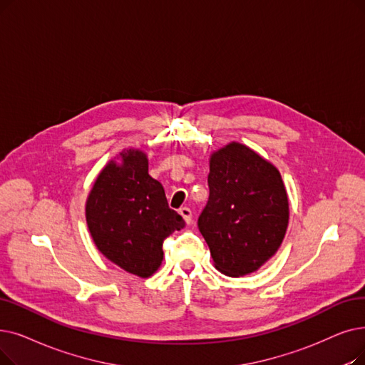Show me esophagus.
<instances>
[{"mask_svg": "<svg viewBox=\"0 0 365 365\" xmlns=\"http://www.w3.org/2000/svg\"><path fill=\"white\" fill-rule=\"evenodd\" d=\"M179 213L183 216V219H185V222H186L187 225L192 224V210L191 209H189V207H182L179 210Z\"/></svg>", "mask_w": 365, "mask_h": 365, "instance_id": "obj_1", "label": "esophagus"}]
</instances>
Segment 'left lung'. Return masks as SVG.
<instances>
[{
    "instance_id": "1",
    "label": "left lung",
    "mask_w": 365,
    "mask_h": 365,
    "mask_svg": "<svg viewBox=\"0 0 365 365\" xmlns=\"http://www.w3.org/2000/svg\"><path fill=\"white\" fill-rule=\"evenodd\" d=\"M210 195L198 217L215 267L231 277L257 272L280 247L289 202L279 170L232 143L210 156Z\"/></svg>"
}]
</instances>
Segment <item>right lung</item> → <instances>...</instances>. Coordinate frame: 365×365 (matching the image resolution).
<instances>
[{"label":"right lung","mask_w":365,"mask_h":365,"mask_svg":"<svg viewBox=\"0 0 365 365\" xmlns=\"http://www.w3.org/2000/svg\"><path fill=\"white\" fill-rule=\"evenodd\" d=\"M86 224L95 246L122 270L152 276L163 262V243L185 227L168 207L163 185L149 176L145 152L125 149L98 174L86 200Z\"/></svg>","instance_id":"obj_1"}]
</instances>
